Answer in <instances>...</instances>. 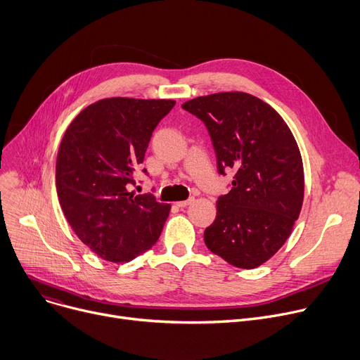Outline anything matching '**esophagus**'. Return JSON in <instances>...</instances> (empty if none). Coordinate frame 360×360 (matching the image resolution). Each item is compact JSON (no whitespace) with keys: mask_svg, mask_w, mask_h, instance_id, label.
I'll return each mask as SVG.
<instances>
[{"mask_svg":"<svg viewBox=\"0 0 360 360\" xmlns=\"http://www.w3.org/2000/svg\"><path fill=\"white\" fill-rule=\"evenodd\" d=\"M193 202H194V198H188V200H185V201H178L176 205L181 207V208H184V207H186V205H189V204H193Z\"/></svg>","mask_w":360,"mask_h":360,"instance_id":"obj_1","label":"esophagus"}]
</instances>
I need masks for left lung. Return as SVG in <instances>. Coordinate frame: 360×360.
Wrapping results in <instances>:
<instances>
[{
    "label": "left lung",
    "instance_id": "1",
    "mask_svg": "<svg viewBox=\"0 0 360 360\" xmlns=\"http://www.w3.org/2000/svg\"><path fill=\"white\" fill-rule=\"evenodd\" d=\"M182 108L205 123L219 172H234L204 242L236 268H257L283 246L300 217L304 166L297 140L269 104L248 92L204 95Z\"/></svg>",
    "mask_w": 360,
    "mask_h": 360
}]
</instances>
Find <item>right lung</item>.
I'll list each match as a JSON object with an SVG mask.
<instances>
[{"label":"right lung","mask_w":360,"mask_h":360,"mask_svg":"<svg viewBox=\"0 0 360 360\" xmlns=\"http://www.w3.org/2000/svg\"><path fill=\"white\" fill-rule=\"evenodd\" d=\"M174 105V100H100L72 120L62 137L59 204L79 240L105 260L130 262L162 233L171 204L136 195L130 185L155 127Z\"/></svg>","instance_id":"right-lung-1"}]
</instances>
